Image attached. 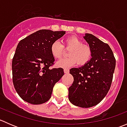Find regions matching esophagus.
Segmentation results:
<instances>
[{"label": "esophagus", "instance_id": "obj_1", "mask_svg": "<svg viewBox=\"0 0 127 127\" xmlns=\"http://www.w3.org/2000/svg\"><path fill=\"white\" fill-rule=\"evenodd\" d=\"M64 72L65 74H68V73L69 72V70L67 69H64Z\"/></svg>", "mask_w": 127, "mask_h": 127}]
</instances>
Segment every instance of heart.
I'll return each mask as SVG.
<instances>
[{
    "label": "heart",
    "mask_w": 127,
    "mask_h": 127,
    "mask_svg": "<svg viewBox=\"0 0 127 127\" xmlns=\"http://www.w3.org/2000/svg\"><path fill=\"white\" fill-rule=\"evenodd\" d=\"M64 48L69 49L67 53L69 57L56 62V67L68 68L76 63L79 66H84L90 61L93 56L91 47L83 44V42L75 36L66 38L63 42V45L58 41L53 42L50 48L52 56L56 59H60L63 55Z\"/></svg>",
    "instance_id": "heart-1"
}]
</instances>
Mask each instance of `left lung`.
<instances>
[{"instance_id":"8db88e82","label":"left lung","mask_w":127,"mask_h":127,"mask_svg":"<svg viewBox=\"0 0 127 127\" xmlns=\"http://www.w3.org/2000/svg\"><path fill=\"white\" fill-rule=\"evenodd\" d=\"M93 52L90 61L79 68H72L74 82L69 88V99L80 107L100 103L108 93L116 67V59L108 44L91 34L84 37Z\"/></svg>"}]
</instances>
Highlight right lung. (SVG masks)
<instances>
[{
  "mask_svg": "<svg viewBox=\"0 0 127 127\" xmlns=\"http://www.w3.org/2000/svg\"><path fill=\"white\" fill-rule=\"evenodd\" d=\"M65 32L42 29L18 44L12 60L13 83L25 101L40 104L51 98L55 84L64 75L63 68L50 67L55 61L51 45Z\"/></svg>",
  "mask_w": 127,
  "mask_h": 127,
  "instance_id": "1",
  "label": "right lung"
}]
</instances>
